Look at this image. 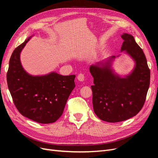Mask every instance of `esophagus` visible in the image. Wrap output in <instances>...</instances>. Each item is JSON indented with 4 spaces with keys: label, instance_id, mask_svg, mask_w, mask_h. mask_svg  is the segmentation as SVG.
Here are the masks:
<instances>
[{
    "label": "esophagus",
    "instance_id": "1",
    "mask_svg": "<svg viewBox=\"0 0 158 158\" xmlns=\"http://www.w3.org/2000/svg\"><path fill=\"white\" fill-rule=\"evenodd\" d=\"M78 80L80 81V82H83V81L84 80V78H85V76L83 74H79L78 77H77Z\"/></svg>",
    "mask_w": 158,
    "mask_h": 158
}]
</instances>
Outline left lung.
<instances>
[{"instance_id": "left-lung-1", "label": "left lung", "mask_w": 158, "mask_h": 158, "mask_svg": "<svg viewBox=\"0 0 158 158\" xmlns=\"http://www.w3.org/2000/svg\"><path fill=\"white\" fill-rule=\"evenodd\" d=\"M121 51L135 61L130 73L121 76L112 68L117 57L109 56L89 67L94 78L93 107L95 114L102 121L117 123L137 114L144 106L150 86V71L145 55L134 37L124 33Z\"/></svg>"}]
</instances>
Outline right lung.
Returning a JSON list of instances; mask_svg holds the SVG:
<instances>
[{
  "label": "right lung",
  "mask_w": 158,
  "mask_h": 158,
  "mask_svg": "<svg viewBox=\"0 0 158 158\" xmlns=\"http://www.w3.org/2000/svg\"><path fill=\"white\" fill-rule=\"evenodd\" d=\"M30 36L14 49L6 75L8 89L14 105L23 116L42 124L55 122L63 113L75 87V75L63 76L56 72L31 75L23 68L20 53Z\"/></svg>",
  "instance_id": "1"
}]
</instances>
